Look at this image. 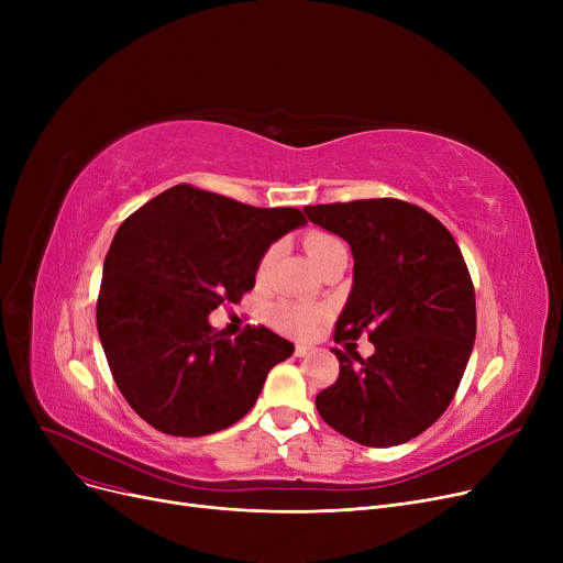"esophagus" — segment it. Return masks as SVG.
Returning a JSON list of instances; mask_svg holds the SVG:
<instances>
[{
	"mask_svg": "<svg viewBox=\"0 0 563 563\" xmlns=\"http://www.w3.org/2000/svg\"><path fill=\"white\" fill-rule=\"evenodd\" d=\"M294 356H297V358H306V356H310V349L303 346V344H297V349H294Z\"/></svg>",
	"mask_w": 563,
	"mask_h": 563,
	"instance_id": "esophagus-1",
	"label": "esophagus"
}]
</instances>
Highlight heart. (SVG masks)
Masks as SVG:
<instances>
[{"mask_svg": "<svg viewBox=\"0 0 563 563\" xmlns=\"http://www.w3.org/2000/svg\"><path fill=\"white\" fill-rule=\"evenodd\" d=\"M303 249L317 266H321L323 262H329L333 255L346 251L340 236H335L333 232H327V230L306 232L303 234ZM274 255H276L274 249L264 251V255L260 257V264H257V278H266V274L272 272ZM317 319H319V310H314L312 306H306V303L278 301L269 308V321L274 323L278 331L289 333V335L312 333Z\"/></svg>", "mask_w": 563, "mask_h": 563, "instance_id": "heart-1", "label": "heart"}]
</instances>
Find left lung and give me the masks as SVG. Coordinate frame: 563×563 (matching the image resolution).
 <instances>
[{
    "mask_svg": "<svg viewBox=\"0 0 563 563\" xmlns=\"http://www.w3.org/2000/svg\"><path fill=\"white\" fill-rule=\"evenodd\" d=\"M353 253V287L335 342L369 335L374 353L335 351L340 376L319 416L367 448L427 431L456 395L477 335L475 287L450 230L418 205L369 198L303 210Z\"/></svg>",
    "mask_w": 563,
    "mask_h": 563,
    "instance_id": "8db88e82",
    "label": "left lung"
}]
</instances>
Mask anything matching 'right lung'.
Segmentation results:
<instances>
[{
	"label": "right lung",
	"mask_w": 563,
	"mask_h": 563,
	"mask_svg": "<svg viewBox=\"0 0 563 563\" xmlns=\"http://www.w3.org/2000/svg\"><path fill=\"white\" fill-rule=\"evenodd\" d=\"M306 223L177 185L118 228L104 257L98 333L118 390L147 424L198 438L240 422L294 344L264 327L230 340L210 327L253 289L264 251Z\"/></svg>",
	"instance_id": "add662e5"
}]
</instances>
